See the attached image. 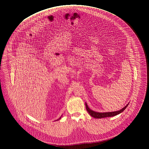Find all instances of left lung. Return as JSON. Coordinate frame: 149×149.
<instances>
[{
  "instance_id": "1",
  "label": "left lung",
  "mask_w": 149,
  "mask_h": 149,
  "mask_svg": "<svg viewBox=\"0 0 149 149\" xmlns=\"http://www.w3.org/2000/svg\"><path fill=\"white\" fill-rule=\"evenodd\" d=\"M129 103L127 104L122 109L116 111H113V112H108V113H97L94 111L92 110H91L90 109L88 108V105L86 103H85V105H86V109L87 111V112L92 117H94L95 118H104V117H113L114 116H116L117 115L120 114V113H122L124 110H125V109L126 108L127 106L128 105Z\"/></svg>"
}]
</instances>
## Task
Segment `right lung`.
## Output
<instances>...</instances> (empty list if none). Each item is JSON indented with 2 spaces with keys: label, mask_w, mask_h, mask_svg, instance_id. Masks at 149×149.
<instances>
[{
  "label": "right lung",
  "mask_w": 149,
  "mask_h": 149,
  "mask_svg": "<svg viewBox=\"0 0 149 149\" xmlns=\"http://www.w3.org/2000/svg\"><path fill=\"white\" fill-rule=\"evenodd\" d=\"M61 117H62V116H61V117H60V118H59V119H58V120H57H57H60V119H61Z\"/></svg>",
  "instance_id": "1"
}]
</instances>
